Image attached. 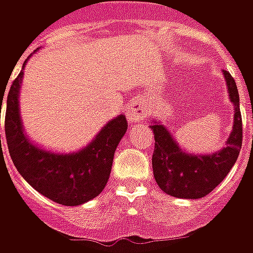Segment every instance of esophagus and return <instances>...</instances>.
<instances>
[{
  "label": "esophagus",
  "mask_w": 253,
  "mask_h": 253,
  "mask_svg": "<svg viewBox=\"0 0 253 253\" xmlns=\"http://www.w3.org/2000/svg\"><path fill=\"white\" fill-rule=\"evenodd\" d=\"M127 119L130 122H141L146 118V110L138 103H131L127 108Z\"/></svg>",
  "instance_id": "obj_1"
}]
</instances>
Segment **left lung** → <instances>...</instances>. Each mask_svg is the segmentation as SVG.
Here are the masks:
<instances>
[{"instance_id": "8db88e82", "label": "left lung", "mask_w": 253, "mask_h": 253, "mask_svg": "<svg viewBox=\"0 0 253 253\" xmlns=\"http://www.w3.org/2000/svg\"><path fill=\"white\" fill-rule=\"evenodd\" d=\"M229 97L234 105V121L226 148L212 154H188L177 145L165 126L154 122V152L152 157L156 183L165 194L175 198L199 199L210 194L226 177L239 157L243 143V121L237 85L223 70Z\"/></svg>"}]
</instances>
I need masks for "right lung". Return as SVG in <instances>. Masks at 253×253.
Returning a JSON list of instances; mask_svg holds the SVG:
<instances>
[{
  "label": "right lung",
  "instance_id": "obj_1",
  "mask_svg": "<svg viewBox=\"0 0 253 253\" xmlns=\"http://www.w3.org/2000/svg\"><path fill=\"white\" fill-rule=\"evenodd\" d=\"M23 74L20 72L12 83L5 111V137L14 167L28 184L59 205L78 206L93 199L108 181L115 150L127 131L126 116L119 115L108 122L93 141L77 153L47 152L31 143L24 134L19 112ZM0 99L2 105V93Z\"/></svg>",
  "mask_w": 253,
  "mask_h": 253
}]
</instances>
